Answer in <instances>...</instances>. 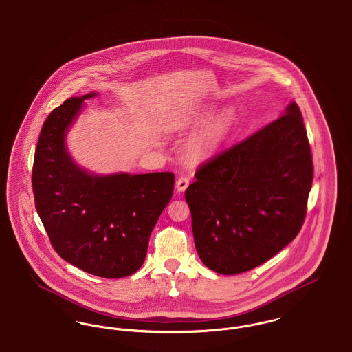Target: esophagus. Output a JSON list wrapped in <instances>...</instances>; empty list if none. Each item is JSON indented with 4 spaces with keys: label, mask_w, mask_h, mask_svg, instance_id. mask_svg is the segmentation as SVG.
I'll return each instance as SVG.
<instances>
[{
    "label": "esophagus",
    "mask_w": 352,
    "mask_h": 352,
    "mask_svg": "<svg viewBox=\"0 0 352 352\" xmlns=\"http://www.w3.org/2000/svg\"><path fill=\"white\" fill-rule=\"evenodd\" d=\"M188 184H190V179H188V177H186V175H182V177H179L178 179H177V190L179 191V192H184V190L188 187Z\"/></svg>",
    "instance_id": "1"
}]
</instances>
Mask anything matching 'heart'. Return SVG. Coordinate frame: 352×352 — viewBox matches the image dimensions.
I'll return each instance as SVG.
<instances>
[{"instance_id": "obj_1", "label": "heart", "mask_w": 352, "mask_h": 352, "mask_svg": "<svg viewBox=\"0 0 352 352\" xmlns=\"http://www.w3.org/2000/svg\"><path fill=\"white\" fill-rule=\"evenodd\" d=\"M215 112L217 105L204 104L179 112L165 122V131L168 133L192 132L208 124L184 145V158L190 165H197L211 158L234 133L237 124V115L234 108H226L212 119Z\"/></svg>"}]
</instances>
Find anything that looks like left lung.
<instances>
[{
  "mask_svg": "<svg viewBox=\"0 0 352 352\" xmlns=\"http://www.w3.org/2000/svg\"><path fill=\"white\" fill-rule=\"evenodd\" d=\"M195 178L184 198L201 263L239 274L268 261L301 231L313 184L298 105L203 164Z\"/></svg>",
  "mask_w": 352,
  "mask_h": 352,
  "instance_id": "1",
  "label": "left lung"
}]
</instances>
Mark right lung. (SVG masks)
Here are the masks:
<instances>
[{"label": "right lung", "mask_w": 352, "mask_h": 352, "mask_svg": "<svg viewBox=\"0 0 352 352\" xmlns=\"http://www.w3.org/2000/svg\"><path fill=\"white\" fill-rule=\"evenodd\" d=\"M91 92L71 98L46 118L34 155L35 208L51 245L69 264L104 278L141 268L151 231L174 191L173 173L95 175L79 168L66 133Z\"/></svg>", "instance_id": "obj_1"}]
</instances>
